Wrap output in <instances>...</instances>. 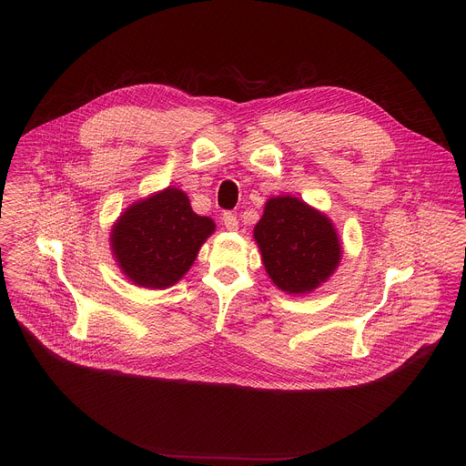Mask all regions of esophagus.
<instances>
[{
  "instance_id": "obj_1",
  "label": "esophagus",
  "mask_w": 466,
  "mask_h": 466,
  "mask_svg": "<svg viewBox=\"0 0 466 466\" xmlns=\"http://www.w3.org/2000/svg\"><path fill=\"white\" fill-rule=\"evenodd\" d=\"M223 225H225V228H228V230H236V228H238V218H236V214L225 212V214H223Z\"/></svg>"
}]
</instances>
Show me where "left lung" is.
Instances as JSON below:
<instances>
[{
    "label": "left lung",
    "mask_w": 466,
    "mask_h": 466,
    "mask_svg": "<svg viewBox=\"0 0 466 466\" xmlns=\"http://www.w3.org/2000/svg\"><path fill=\"white\" fill-rule=\"evenodd\" d=\"M265 271L288 293H308L336 271L341 259L329 219L295 197H275L254 227Z\"/></svg>",
    "instance_id": "1"
}]
</instances>
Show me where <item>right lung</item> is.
Masks as SVG:
<instances>
[{"mask_svg":"<svg viewBox=\"0 0 466 466\" xmlns=\"http://www.w3.org/2000/svg\"><path fill=\"white\" fill-rule=\"evenodd\" d=\"M210 218L191 210L184 191L167 187L132 205L112 228L121 271L138 286L162 289L178 282L214 232Z\"/></svg>","mask_w":466,"mask_h":466,"instance_id":"add662e5","label":"right lung"}]
</instances>
